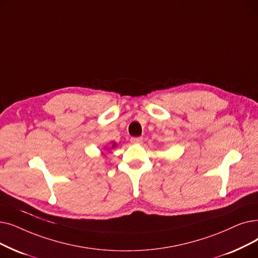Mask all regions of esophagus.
I'll return each mask as SVG.
<instances>
[{
	"label": "esophagus",
	"instance_id": "esophagus-1",
	"mask_svg": "<svg viewBox=\"0 0 258 258\" xmlns=\"http://www.w3.org/2000/svg\"><path fill=\"white\" fill-rule=\"evenodd\" d=\"M142 141H143V139L141 137H133V138H131V142L133 144H141Z\"/></svg>",
	"mask_w": 258,
	"mask_h": 258
}]
</instances>
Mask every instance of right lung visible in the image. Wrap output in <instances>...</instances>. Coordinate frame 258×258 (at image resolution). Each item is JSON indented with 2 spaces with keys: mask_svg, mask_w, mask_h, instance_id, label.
<instances>
[{
  "mask_svg": "<svg viewBox=\"0 0 258 258\" xmlns=\"http://www.w3.org/2000/svg\"><path fill=\"white\" fill-rule=\"evenodd\" d=\"M116 147H117V143H116V142H114V141L111 142V148L114 149V148H116ZM108 149H109V148H108ZM104 150H105V148H104Z\"/></svg>",
  "mask_w": 258,
  "mask_h": 258,
  "instance_id": "add662e5",
  "label": "right lung"
}]
</instances>
